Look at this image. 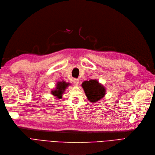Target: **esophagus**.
Segmentation results:
<instances>
[{
    "instance_id": "esophagus-1",
    "label": "esophagus",
    "mask_w": 155,
    "mask_h": 155,
    "mask_svg": "<svg viewBox=\"0 0 155 155\" xmlns=\"http://www.w3.org/2000/svg\"><path fill=\"white\" fill-rule=\"evenodd\" d=\"M79 82V80L78 79H73V83H74V84H76V85H78Z\"/></svg>"
}]
</instances>
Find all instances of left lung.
Returning a JSON list of instances; mask_svg holds the SVG:
<instances>
[{"label": "left lung", "mask_w": 155, "mask_h": 155, "mask_svg": "<svg viewBox=\"0 0 155 155\" xmlns=\"http://www.w3.org/2000/svg\"><path fill=\"white\" fill-rule=\"evenodd\" d=\"M82 87L87 99L91 102H97L105 95V88L96 80L84 81Z\"/></svg>", "instance_id": "1"}]
</instances>
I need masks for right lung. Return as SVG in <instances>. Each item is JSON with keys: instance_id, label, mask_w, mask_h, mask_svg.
<instances>
[{"instance_id": "1", "label": "right lung", "mask_w": 155, "mask_h": 155, "mask_svg": "<svg viewBox=\"0 0 155 155\" xmlns=\"http://www.w3.org/2000/svg\"><path fill=\"white\" fill-rule=\"evenodd\" d=\"M69 83H66L65 81L59 82L57 83L56 89L51 91V94L57 97L58 98L61 99L62 98V95L63 92L65 91V88L69 86Z\"/></svg>"}]
</instances>
